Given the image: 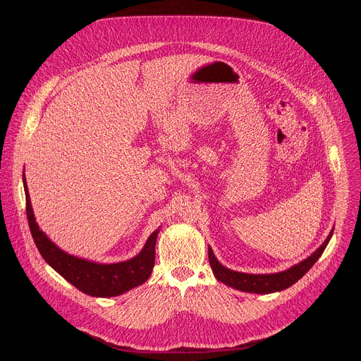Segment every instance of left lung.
Listing matches in <instances>:
<instances>
[{"label": "left lung", "mask_w": 361, "mask_h": 361, "mask_svg": "<svg viewBox=\"0 0 361 361\" xmlns=\"http://www.w3.org/2000/svg\"><path fill=\"white\" fill-rule=\"evenodd\" d=\"M333 231H334V228H331V231L327 235V238L324 240V243L312 255H308L307 259H304L302 262H300L280 273L248 274V273H240V271L230 270V269L224 267L216 259L212 247L209 245L210 266H212V270L219 281H221L223 284L233 287L235 290L245 291V293H257V294H270V293L281 291V290L288 288L294 283H297L308 270L313 267V264L320 259V255L326 250V247L333 235Z\"/></svg>", "instance_id": "8db88e82"}]
</instances>
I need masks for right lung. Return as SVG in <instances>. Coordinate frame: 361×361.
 Segmentation results:
<instances>
[{
  "mask_svg": "<svg viewBox=\"0 0 361 361\" xmlns=\"http://www.w3.org/2000/svg\"><path fill=\"white\" fill-rule=\"evenodd\" d=\"M23 183L27 201V219L34 243L47 264L53 267L68 283L92 297H116L148 280L154 262H156V241L160 227L147 238L141 251L127 262L104 264L80 259V257L61 250L42 230H39L32 212L24 174Z\"/></svg>",
  "mask_w": 361,
  "mask_h": 361,
  "instance_id": "right-lung-1",
  "label": "right lung"
}]
</instances>
